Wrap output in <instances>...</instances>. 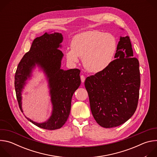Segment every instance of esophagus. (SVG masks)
Masks as SVG:
<instances>
[{
  "label": "esophagus",
  "mask_w": 157,
  "mask_h": 157,
  "mask_svg": "<svg viewBox=\"0 0 157 157\" xmlns=\"http://www.w3.org/2000/svg\"><path fill=\"white\" fill-rule=\"evenodd\" d=\"M81 80L82 82H84L85 81V77L83 75L81 76Z\"/></svg>",
  "instance_id": "34e87169"
}]
</instances>
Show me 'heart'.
Instances as JSON below:
<instances>
[{"mask_svg":"<svg viewBox=\"0 0 157 157\" xmlns=\"http://www.w3.org/2000/svg\"><path fill=\"white\" fill-rule=\"evenodd\" d=\"M71 48L66 51L68 62L76 63L79 58L87 71L102 72L113 63L116 52L115 38L109 33L98 30L86 31L76 35L71 41Z\"/></svg>","mask_w":157,"mask_h":157,"instance_id":"obj_1","label":"heart"}]
</instances>
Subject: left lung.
<instances>
[{
  "instance_id": "1",
  "label": "left lung",
  "mask_w": 157,
  "mask_h": 157,
  "mask_svg": "<svg viewBox=\"0 0 157 157\" xmlns=\"http://www.w3.org/2000/svg\"><path fill=\"white\" fill-rule=\"evenodd\" d=\"M114 58L108 68L84 82L93 116L104 128L127 121L135 113L139 98V62L133 57L128 36L120 37Z\"/></svg>"
}]
</instances>
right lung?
<instances>
[{
  "label": "right lung",
  "instance_id": "right-lung-1",
  "mask_svg": "<svg viewBox=\"0 0 157 157\" xmlns=\"http://www.w3.org/2000/svg\"><path fill=\"white\" fill-rule=\"evenodd\" d=\"M63 40L62 34L58 32H46L34 39L30 50L18 63L15 75L16 96L21 113H24L21 93L27 81L32 77L36 66L43 71L50 89L52 115L42 123L25 117L37 127L47 130L58 129L65 124L70 113L73 95L81 84L79 70L60 68L64 55L58 48H61Z\"/></svg>",
  "mask_w": 157,
  "mask_h": 157
}]
</instances>
